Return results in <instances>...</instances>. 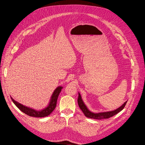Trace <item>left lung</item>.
<instances>
[{"mask_svg": "<svg viewBox=\"0 0 145 145\" xmlns=\"http://www.w3.org/2000/svg\"><path fill=\"white\" fill-rule=\"evenodd\" d=\"M78 105L79 106L80 109L82 110L83 113H84L85 116L88 118L91 119H108L113 116L116 115L117 113L120 112L121 110H122L125 106L127 101L125 102L122 105L120 106L118 109L112 110V111H108V112H99V113H94L93 112H91L85 104L84 102L82 100V96L79 92V96L78 99Z\"/></svg>", "mask_w": 145, "mask_h": 145, "instance_id": "1", "label": "left lung"}]
</instances>
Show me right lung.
I'll list each match as a JSON object with an SVG mask.
<instances>
[{
    "instance_id": "right-lung-1",
    "label": "right lung",
    "mask_w": 145,
    "mask_h": 145,
    "mask_svg": "<svg viewBox=\"0 0 145 145\" xmlns=\"http://www.w3.org/2000/svg\"><path fill=\"white\" fill-rule=\"evenodd\" d=\"M62 89V86L57 87L56 89L54 90V92L52 93L48 106L44 109L40 110H36L34 109L27 107V106L23 105L21 103L15 101L12 97H10L13 102L17 106L18 108H19L22 112L26 114L27 115L35 118H43L49 116L50 114L54 110L56 106V103L58 96Z\"/></svg>"
}]
</instances>
